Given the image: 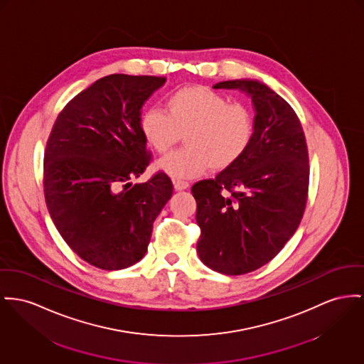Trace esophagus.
I'll return each mask as SVG.
<instances>
[{"label":"esophagus","instance_id":"esophagus-1","mask_svg":"<svg viewBox=\"0 0 364 364\" xmlns=\"http://www.w3.org/2000/svg\"><path fill=\"white\" fill-rule=\"evenodd\" d=\"M172 183H173V189H175V191H185V189L189 188V182H186V181L173 179Z\"/></svg>","mask_w":364,"mask_h":364}]
</instances>
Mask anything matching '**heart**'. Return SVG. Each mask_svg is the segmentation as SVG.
Masks as SVG:
<instances>
[{"label":"heart","mask_w":364,"mask_h":364,"mask_svg":"<svg viewBox=\"0 0 364 364\" xmlns=\"http://www.w3.org/2000/svg\"><path fill=\"white\" fill-rule=\"evenodd\" d=\"M166 111L147 107L139 119L146 145L164 153L185 132V147L157 161V168L175 179H191L213 168L233 166L254 135V116L240 103H229L205 87H185L166 97Z\"/></svg>","instance_id":"heart-1"}]
</instances>
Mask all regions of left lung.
Returning a JSON list of instances; mask_svg holds the SVG:
<instances>
[{"mask_svg": "<svg viewBox=\"0 0 364 364\" xmlns=\"http://www.w3.org/2000/svg\"><path fill=\"white\" fill-rule=\"evenodd\" d=\"M255 110L252 141L215 179L194 183L197 254L223 274H244L273 259L295 233L306 205L309 157L302 125L290 105L258 80H230Z\"/></svg>", "mask_w": 364, "mask_h": 364, "instance_id": "8db88e82", "label": "left lung"}]
</instances>
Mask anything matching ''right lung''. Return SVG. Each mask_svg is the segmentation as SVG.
I'll list each match as a JSON object with an SVG mask.
<instances>
[{
	"label": "right lung",
	"instance_id": "right-lung-1",
	"mask_svg": "<svg viewBox=\"0 0 364 364\" xmlns=\"http://www.w3.org/2000/svg\"><path fill=\"white\" fill-rule=\"evenodd\" d=\"M164 77L110 74L65 106L44 154V193L58 232L85 262L103 270L145 257L153 222L172 196L157 172L132 185L151 156L139 129L141 109Z\"/></svg>",
	"mask_w": 364,
	"mask_h": 364
}]
</instances>
